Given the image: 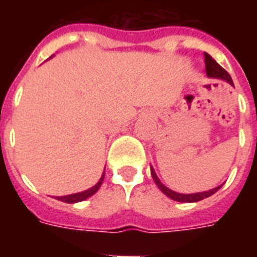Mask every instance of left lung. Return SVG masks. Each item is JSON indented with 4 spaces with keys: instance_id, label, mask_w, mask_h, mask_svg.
I'll return each instance as SVG.
<instances>
[{
    "instance_id": "1",
    "label": "left lung",
    "mask_w": 257,
    "mask_h": 257,
    "mask_svg": "<svg viewBox=\"0 0 257 257\" xmlns=\"http://www.w3.org/2000/svg\"><path fill=\"white\" fill-rule=\"evenodd\" d=\"M205 56V70H206V75L210 77V78H219V79H224L227 81L230 85H234L232 84V79L230 77V74L227 73L224 68L221 67L220 64L216 63V60L210 55L208 53H204ZM151 176L154 179V182L158 186V189L161 190L162 193L165 194L167 197H169L173 201H178V202H197V201H201V199L204 198H208L210 195H213V194L217 191V190L220 189L221 186H217L215 189L209 190V191H202V193H194V194H180V193H176V191H172L171 189H168L167 186H164L161 183V180L158 179V176L156 175L154 172V169L151 168Z\"/></svg>"
}]
</instances>
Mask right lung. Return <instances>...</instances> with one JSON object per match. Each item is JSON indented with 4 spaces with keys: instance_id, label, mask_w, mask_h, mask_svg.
<instances>
[{
    "instance_id": "1",
    "label": "right lung",
    "mask_w": 257,
    "mask_h": 257,
    "mask_svg": "<svg viewBox=\"0 0 257 257\" xmlns=\"http://www.w3.org/2000/svg\"><path fill=\"white\" fill-rule=\"evenodd\" d=\"M103 179H104V172H103V175H101L100 180H99V182H97V183H96L93 187L85 190V191H82V193L70 194V195H64V197H56V199H59V201H63V202H67V204L81 202V201H84V199L92 197V195H93V194H95L97 190L100 189L101 183H103Z\"/></svg>"
}]
</instances>
